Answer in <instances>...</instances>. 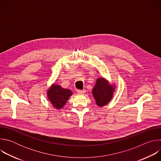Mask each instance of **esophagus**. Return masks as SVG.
Listing matches in <instances>:
<instances>
[{"label":"esophagus","mask_w":161,"mask_h":161,"mask_svg":"<svg viewBox=\"0 0 161 161\" xmlns=\"http://www.w3.org/2000/svg\"><path fill=\"white\" fill-rule=\"evenodd\" d=\"M85 92H86V90H85V89H83V90H77V92H78V94H84V93H85Z\"/></svg>","instance_id":"34e87169"}]
</instances>
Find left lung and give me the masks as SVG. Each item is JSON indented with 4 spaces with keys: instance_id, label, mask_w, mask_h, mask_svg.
Returning <instances> with one entry per match:
<instances>
[{
    "instance_id": "8db88e82",
    "label": "left lung",
    "mask_w": 161,
    "mask_h": 161,
    "mask_svg": "<svg viewBox=\"0 0 161 161\" xmlns=\"http://www.w3.org/2000/svg\"><path fill=\"white\" fill-rule=\"evenodd\" d=\"M115 91V86L111 85L105 78H97L96 85L92 89V94L98 106L102 107L111 100L113 92Z\"/></svg>"
}]
</instances>
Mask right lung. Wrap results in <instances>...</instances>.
<instances>
[{
	"mask_svg": "<svg viewBox=\"0 0 161 161\" xmlns=\"http://www.w3.org/2000/svg\"><path fill=\"white\" fill-rule=\"evenodd\" d=\"M73 92L69 89L64 88L58 85L53 84L47 91V96L52 106L56 109H62Z\"/></svg>",
	"mask_w": 161,
	"mask_h": 161,
	"instance_id": "right-lung-1",
	"label": "right lung"
}]
</instances>
